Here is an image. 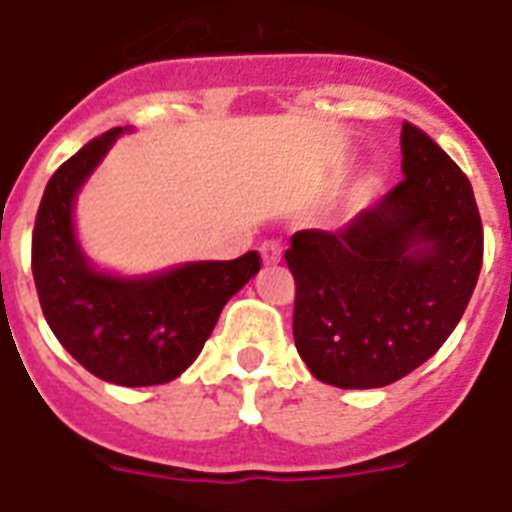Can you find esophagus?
I'll return each mask as SVG.
<instances>
[{"mask_svg": "<svg viewBox=\"0 0 512 512\" xmlns=\"http://www.w3.org/2000/svg\"><path fill=\"white\" fill-rule=\"evenodd\" d=\"M281 244L279 241H265L263 247H260V255H263V263L265 265H276L281 260Z\"/></svg>", "mask_w": 512, "mask_h": 512, "instance_id": "obj_1", "label": "esophagus"}]
</instances>
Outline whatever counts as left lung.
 Returning <instances> with one entry per match:
<instances>
[{
  "label": "left lung",
  "mask_w": 512,
  "mask_h": 512,
  "mask_svg": "<svg viewBox=\"0 0 512 512\" xmlns=\"http://www.w3.org/2000/svg\"><path fill=\"white\" fill-rule=\"evenodd\" d=\"M404 180L340 231H297V353L316 380L382 388L425 364L468 308L484 228L465 172L414 124L401 127Z\"/></svg>",
  "instance_id": "8db88e82"
}]
</instances>
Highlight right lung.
<instances>
[{"mask_svg": "<svg viewBox=\"0 0 512 512\" xmlns=\"http://www.w3.org/2000/svg\"><path fill=\"white\" fill-rule=\"evenodd\" d=\"M119 135L122 127L103 132L50 177L31 236V271L60 345L100 380L146 388L172 382L196 361L223 305L260 271V255L140 279L95 271L76 241L74 199Z\"/></svg>", "mask_w": 512, "mask_h": 512, "instance_id": "1", "label": "right lung"}]
</instances>
